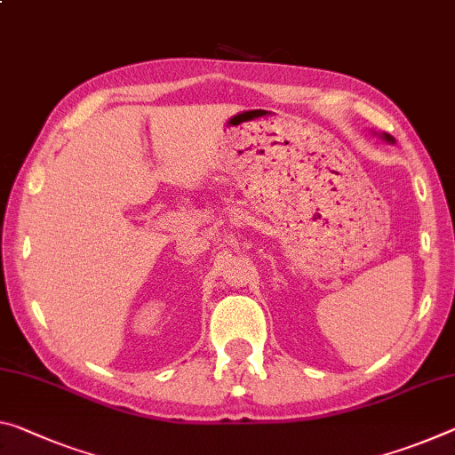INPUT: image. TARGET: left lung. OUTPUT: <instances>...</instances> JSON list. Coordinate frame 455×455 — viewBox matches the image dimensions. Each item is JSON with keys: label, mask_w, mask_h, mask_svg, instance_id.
<instances>
[{"label": "left lung", "mask_w": 455, "mask_h": 455, "mask_svg": "<svg viewBox=\"0 0 455 455\" xmlns=\"http://www.w3.org/2000/svg\"><path fill=\"white\" fill-rule=\"evenodd\" d=\"M380 137H383V140H385V141H388V143H393V141H395V140H393V137H391V135H388V133H383V135H380Z\"/></svg>", "instance_id": "obj_1"}]
</instances>
